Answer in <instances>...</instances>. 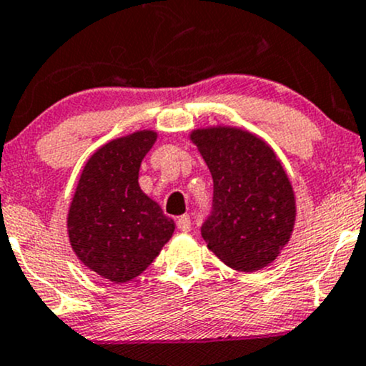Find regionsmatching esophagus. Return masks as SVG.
<instances>
[{
  "label": "esophagus",
  "mask_w": 366,
  "mask_h": 366,
  "mask_svg": "<svg viewBox=\"0 0 366 366\" xmlns=\"http://www.w3.org/2000/svg\"><path fill=\"white\" fill-rule=\"evenodd\" d=\"M176 224H178V228L182 229V232H190L192 229V219L188 214H183L178 217V221H176Z\"/></svg>",
  "instance_id": "obj_1"
}]
</instances>
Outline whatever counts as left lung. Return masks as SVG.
<instances>
[{
    "label": "left lung",
    "instance_id": "8db88e82",
    "mask_svg": "<svg viewBox=\"0 0 366 366\" xmlns=\"http://www.w3.org/2000/svg\"><path fill=\"white\" fill-rule=\"evenodd\" d=\"M212 174V207L200 228L207 247L229 268L268 266L289 242L294 192L280 161L262 139L232 128L194 131Z\"/></svg>",
    "mask_w": 366,
    "mask_h": 366
}]
</instances>
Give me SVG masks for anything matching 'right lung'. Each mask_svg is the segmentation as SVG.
Returning <instances> with one entry per match:
<instances>
[{"label":"right lung","instance_id":"right-lung-1","mask_svg":"<svg viewBox=\"0 0 366 366\" xmlns=\"http://www.w3.org/2000/svg\"><path fill=\"white\" fill-rule=\"evenodd\" d=\"M154 142V131H138L102 147L84 166L69 211L74 252L114 283L145 272L174 232V221L138 184Z\"/></svg>","mask_w":366,"mask_h":366}]
</instances>
